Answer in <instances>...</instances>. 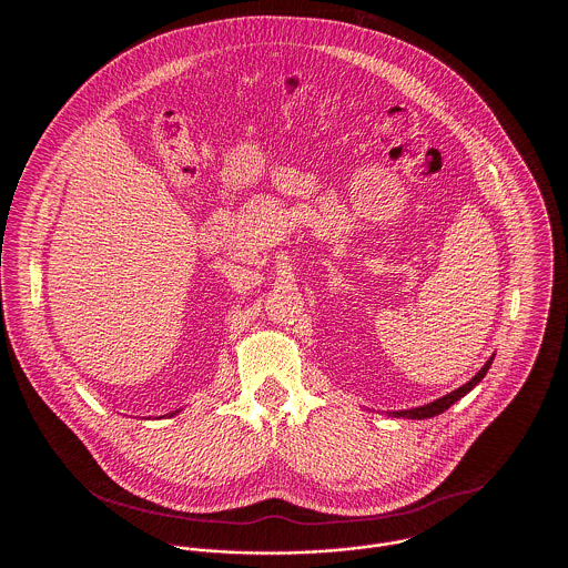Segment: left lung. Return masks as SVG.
<instances>
[{
	"mask_svg": "<svg viewBox=\"0 0 568 568\" xmlns=\"http://www.w3.org/2000/svg\"><path fill=\"white\" fill-rule=\"evenodd\" d=\"M489 365L491 363H486L484 365V369L470 381V383H466L464 387H459V389H455L453 394H448V396H444V398H439V400H435V403H430V405L417 406V408H408V410H400V413H394V415H403V417H410V419H422V417H435V415H439V413H444L448 406L455 405L457 400H462L470 389H475L479 383H481V378L486 376L487 369H489Z\"/></svg>",
	"mask_w": 568,
	"mask_h": 568,
	"instance_id": "obj_1",
	"label": "left lung"
}]
</instances>
